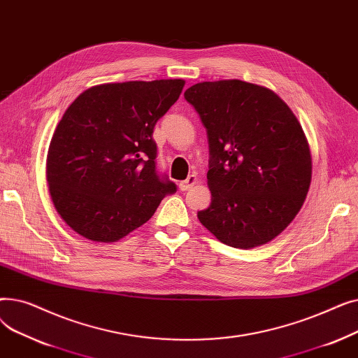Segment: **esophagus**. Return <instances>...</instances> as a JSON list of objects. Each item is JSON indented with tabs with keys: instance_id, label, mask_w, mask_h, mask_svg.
<instances>
[{
	"instance_id": "esophagus-1",
	"label": "esophagus",
	"mask_w": 358,
	"mask_h": 358,
	"mask_svg": "<svg viewBox=\"0 0 358 358\" xmlns=\"http://www.w3.org/2000/svg\"><path fill=\"white\" fill-rule=\"evenodd\" d=\"M194 184H197V177H196L194 174H192V176L187 177V180H184V181L180 182V190H181V192L190 190Z\"/></svg>"
}]
</instances>
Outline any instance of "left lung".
I'll list each match as a JSON object with an SVG mask.
<instances>
[{"label": "left lung", "instance_id": "obj_1", "mask_svg": "<svg viewBox=\"0 0 358 358\" xmlns=\"http://www.w3.org/2000/svg\"><path fill=\"white\" fill-rule=\"evenodd\" d=\"M208 130L212 203L197 213L224 245L250 250L283 232L302 209L312 180L305 131L266 87L204 81L184 92Z\"/></svg>", "mask_w": 358, "mask_h": 358}]
</instances>
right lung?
<instances>
[{"instance_id":"right-lung-1","label":"right lung","mask_w":358,"mask_h":358,"mask_svg":"<svg viewBox=\"0 0 358 358\" xmlns=\"http://www.w3.org/2000/svg\"><path fill=\"white\" fill-rule=\"evenodd\" d=\"M184 84L94 85L66 108L49 145L46 180L55 209L71 229L90 241H119L177 192L157 171L152 134Z\"/></svg>"}]
</instances>
